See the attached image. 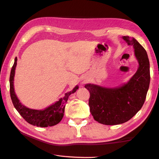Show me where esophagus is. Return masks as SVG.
Listing matches in <instances>:
<instances>
[{
    "instance_id": "obj_1",
    "label": "esophagus",
    "mask_w": 159,
    "mask_h": 159,
    "mask_svg": "<svg viewBox=\"0 0 159 159\" xmlns=\"http://www.w3.org/2000/svg\"><path fill=\"white\" fill-rule=\"evenodd\" d=\"M88 81V79H87V78H83L81 80H80V83H81V84H85Z\"/></svg>"
}]
</instances>
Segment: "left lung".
<instances>
[{
    "label": "left lung",
    "mask_w": 159,
    "mask_h": 159,
    "mask_svg": "<svg viewBox=\"0 0 159 159\" xmlns=\"http://www.w3.org/2000/svg\"><path fill=\"white\" fill-rule=\"evenodd\" d=\"M134 49L139 66L127 83L119 88H106L86 84L90 93L89 106L95 120L103 125H114L125 123L141 110L150 86V62L144 49L135 39L123 36Z\"/></svg>",
    "instance_id": "8db88e82"
}]
</instances>
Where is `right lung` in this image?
Listing matches in <instances>:
<instances>
[{"instance_id":"obj_1","label":"right lung","mask_w":159,"mask_h":159,"mask_svg":"<svg viewBox=\"0 0 159 159\" xmlns=\"http://www.w3.org/2000/svg\"><path fill=\"white\" fill-rule=\"evenodd\" d=\"M17 64V58H15L14 65L12 66L10 77H9V87H10V96L12 102L16 110L20 114V116L25 120L27 123L34 126L46 127L54 126L58 124L62 120L64 115L65 105L67 103L70 95L75 92L79 88L76 85L72 91L66 93L63 98L59 99L53 105L44 109L43 110H32L23 105H22L20 101L15 94L14 88V79L15 70Z\"/></svg>"}]
</instances>
